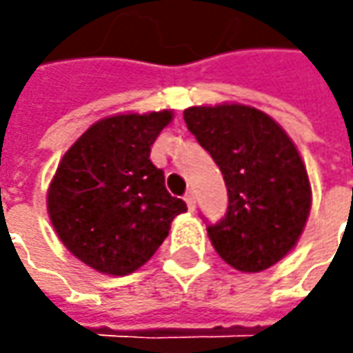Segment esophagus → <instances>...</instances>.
I'll use <instances>...</instances> for the list:
<instances>
[{"label":"esophagus","instance_id":"obj_1","mask_svg":"<svg viewBox=\"0 0 353 353\" xmlns=\"http://www.w3.org/2000/svg\"><path fill=\"white\" fill-rule=\"evenodd\" d=\"M184 202H186L188 210H194V208H196V196H194L192 190H188V192L184 194Z\"/></svg>","mask_w":353,"mask_h":353}]
</instances>
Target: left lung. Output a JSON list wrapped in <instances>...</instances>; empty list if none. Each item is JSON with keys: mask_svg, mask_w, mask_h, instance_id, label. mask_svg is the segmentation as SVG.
<instances>
[{"mask_svg": "<svg viewBox=\"0 0 353 353\" xmlns=\"http://www.w3.org/2000/svg\"><path fill=\"white\" fill-rule=\"evenodd\" d=\"M184 121L228 188L225 216L208 224L214 250L237 271L269 269L294 248L310 212V183L294 143L275 119L241 103L194 105Z\"/></svg>", "mask_w": 353, "mask_h": 353, "instance_id": "8db88e82", "label": "left lung"}]
</instances>
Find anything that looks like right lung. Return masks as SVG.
<instances>
[{"instance_id":"add662e5","label":"right lung","mask_w":353,"mask_h":353,"mask_svg":"<svg viewBox=\"0 0 353 353\" xmlns=\"http://www.w3.org/2000/svg\"><path fill=\"white\" fill-rule=\"evenodd\" d=\"M170 119L169 110L103 117L59 163L47 194L50 222L66 250L100 273L139 269L169 236L174 216L186 212L149 159Z\"/></svg>"}]
</instances>
